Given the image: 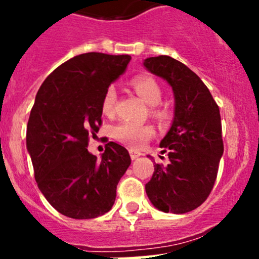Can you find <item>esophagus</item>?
I'll return each instance as SVG.
<instances>
[{"label":"esophagus","instance_id":"34e87169","mask_svg":"<svg viewBox=\"0 0 259 259\" xmlns=\"http://www.w3.org/2000/svg\"><path fill=\"white\" fill-rule=\"evenodd\" d=\"M129 153H130V156H132L133 160H135V159H138L140 155H142V153L138 150H135V149H129Z\"/></svg>","mask_w":259,"mask_h":259}]
</instances>
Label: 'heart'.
<instances>
[{
    "instance_id": "heart-1",
    "label": "heart",
    "mask_w": 259,
    "mask_h": 259,
    "mask_svg": "<svg viewBox=\"0 0 259 259\" xmlns=\"http://www.w3.org/2000/svg\"><path fill=\"white\" fill-rule=\"evenodd\" d=\"M132 85L138 95L144 100L149 106H153L151 110L153 114L158 117H163L165 115L164 109H159L158 105L160 104L163 98V90L160 83L153 76L149 75H138L132 80ZM115 104H116V91L114 86H109L101 101V109L106 115L114 113ZM154 129L150 125L135 124L130 121H121L113 127V137L117 142L133 148H140L151 138L154 137Z\"/></svg>"
}]
</instances>
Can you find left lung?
<instances>
[{"instance_id":"obj_1","label":"left lung","mask_w":259,"mask_h":259,"mask_svg":"<svg viewBox=\"0 0 259 259\" xmlns=\"http://www.w3.org/2000/svg\"><path fill=\"white\" fill-rule=\"evenodd\" d=\"M144 66L166 80L176 100L173 124L160 142L169 164L154 165L146 194L164 213H188L204 203L215 183L224 150L219 108L199 76L178 60L160 55L145 59Z\"/></svg>"}]
</instances>
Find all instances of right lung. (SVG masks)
<instances>
[{
	"instance_id": "obj_1",
	"label": "right lung",
	"mask_w": 259,
	"mask_h": 259,
	"mask_svg": "<svg viewBox=\"0 0 259 259\" xmlns=\"http://www.w3.org/2000/svg\"><path fill=\"white\" fill-rule=\"evenodd\" d=\"M132 57L88 52L67 60L46 77L36 95L26 133L38 189L57 211L74 219L108 213L132 159L110 142L100 159L89 138L101 125V101Z\"/></svg>"
}]
</instances>
